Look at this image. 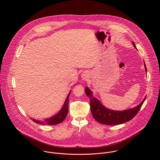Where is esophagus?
Returning <instances> with one entry per match:
<instances>
[{
    "label": "esophagus",
    "mask_w": 160,
    "mask_h": 160,
    "mask_svg": "<svg viewBox=\"0 0 160 160\" xmlns=\"http://www.w3.org/2000/svg\"><path fill=\"white\" fill-rule=\"evenodd\" d=\"M88 78V75L87 73L84 72V73L82 74V80L86 81Z\"/></svg>",
    "instance_id": "esophagus-1"
}]
</instances>
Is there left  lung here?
<instances>
[{
  "instance_id": "8db88e82",
  "label": "left lung",
  "mask_w": 160,
  "mask_h": 160,
  "mask_svg": "<svg viewBox=\"0 0 160 160\" xmlns=\"http://www.w3.org/2000/svg\"><path fill=\"white\" fill-rule=\"evenodd\" d=\"M132 44L136 48L134 42H132ZM144 67L147 72L145 63ZM85 92L90 98L91 110L94 119L100 123L110 126L121 124L132 119L137 114L146 98L145 97L143 101L135 108L124 111H114L105 107L97 98L93 97L92 92L88 88H86Z\"/></svg>"
}]
</instances>
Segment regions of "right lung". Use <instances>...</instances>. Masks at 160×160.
I'll use <instances>...</instances> for the list:
<instances>
[{
  "label": "right lung",
  "mask_w": 160,
  "mask_h": 160,
  "mask_svg": "<svg viewBox=\"0 0 160 160\" xmlns=\"http://www.w3.org/2000/svg\"><path fill=\"white\" fill-rule=\"evenodd\" d=\"M71 92L69 93L66 98V100L61 109V110L57 113L54 115L53 116L45 119L44 121H37L34 119H32V121L36 123L44 125H56L60 124L63 122V121L66 118L68 112V102L69 96Z\"/></svg>",
  "instance_id": "right-lung-1"
}]
</instances>
